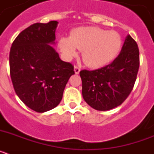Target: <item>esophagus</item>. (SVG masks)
<instances>
[{
    "label": "esophagus",
    "mask_w": 154,
    "mask_h": 154,
    "mask_svg": "<svg viewBox=\"0 0 154 154\" xmlns=\"http://www.w3.org/2000/svg\"><path fill=\"white\" fill-rule=\"evenodd\" d=\"M74 71H75V74H79L80 72V68L79 67V66H77V65H75Z\"/></svg>",
    "instance_id": "obj_1"
}]
</instances>
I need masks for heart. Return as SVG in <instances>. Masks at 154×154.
<instances>
[{
	"label": "heart",
	"instance_id": "b5f03b06",
	"mask_svg": "<svg viewBox=\"0 0 154 154\" xmlns=\"http://www.w3.org/2000/svg\"><path fill=\"white\" fill-rule=\"evenodd\" d=\"M122 38L118 32L106 31L99 27H80L73 30L70 37L59 40L58 47L66 59L82 50V60L89 67L101 68L109 63L118 55Z\"/></svg>",
	"mask_w": 154,
	"mask_h": 154
}]
</instances>
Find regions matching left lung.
Here are the masks:
<instances>
[{
    "mask_svg": "<svg viewBox=\"0 0 154 154\" xmlns=\"http://www.w3.org/2000/svg\"><path fill=\"white\" fill-rule=\"evenodd\" d=\"M140 67L138 45L130 35L112 63L101 69L79 72L82 96L92 108L106 111L117 107L133 90Z\"/></svg>",
    "mask_w": 154,
    "mask_h": 154,
    "instance_id": "obj_1",
    "label": "left lung"
}]
</instances>
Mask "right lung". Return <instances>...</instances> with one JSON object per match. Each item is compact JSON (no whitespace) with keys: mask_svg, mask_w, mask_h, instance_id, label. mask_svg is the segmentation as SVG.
<instances>
[{"mask_svg":"<svg viewBox=\"0 0 154 154\" xmlns=\"http://www.w3.org/2000/svg\"><path fill=\"white\" fill-rule=\"evenodd\" d=\"M58 21L35 23L12 43L9 55L14 89L32 110L44 112L56 107L74 66L63 62L49 44H54Z\"/></svg>","mask_w":154,"mask_h":154,"instance_id":"obj_1","label":"right lung"}]
</instances>
